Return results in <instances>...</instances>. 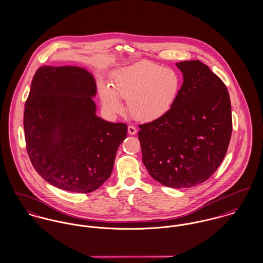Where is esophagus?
<instances>
[{
	"instance_id": "34e87169",
	"label": "esophagus",
	"mask_w": 263,
	"mask_h": 263,
	"mask_svg": "<svg viewBox=\"0 0 263 263\" xmlns=\"http://www.w3.org/2000/svg\"><path fill=\"white\" fill-rule=\"evenodd\" d=\"M127 132H128V134H129V135L134 136V135H136V134H137V128H136L134 125H128V127H127Z\"/></svg>"
}]
</instances>
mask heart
<instances>
[{"mask_svg": "<svg viewBox=\"0 0 263 263\" xmlns=\"http://www.w3.org/2000/svg\"><path fill=\"white\" fill-rule=\"evenodd\" d=\"M111 89L100 86L103 105L110 112L120 113L126 101L127 111L137 121H153L168 112L174 105L181 87V76L171 68L143 62L120 69L112 76Z\"/></svg>", "mask_w": 263, "mask_h": 263, "instance_id": "b5f03b06", "label": "heart"}]
</instances>
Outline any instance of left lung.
<instances>
[{"instance_id": "left-lung-1", "label": "left lung", "mask_w": 263, "mask_h": 263, "mask_svg": "<svg viewBox=\"0 0 263 263\" xmlns=\"http://www.w3.org/2000/svg\"><path fill=\"white\" fill-rule=\"evenodd\" d=\"M183 84L172 108L140 124L143 163L168 187L208 180L224 160L232 135V112L224 82L199 61L177 64Z\"/></svg>"}]
</instances>
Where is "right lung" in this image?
<instances>
[{
	"mask_svg": "<svg viewBox=\"0 0 263 263\" xmlns=\"http://www.w3.org/2000/svg\"><path fill=\"white\" fill-rule=\"evenodd\" d=\"M92 75L78 67L38 68L25 103L26 150L38 174L64 190L87 193L111 175L125 123L98 117Z\"/></svg>",
	"mask_w": 263,
	"mask_h": 263,
	"instance_id": "add662e5",
	"label": "right lung"
}]
</instances>
